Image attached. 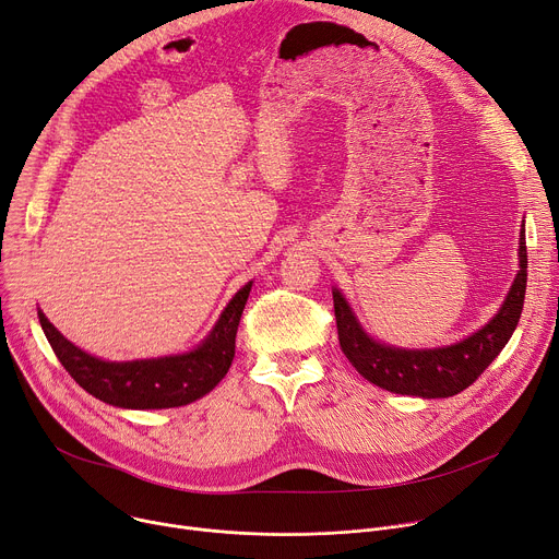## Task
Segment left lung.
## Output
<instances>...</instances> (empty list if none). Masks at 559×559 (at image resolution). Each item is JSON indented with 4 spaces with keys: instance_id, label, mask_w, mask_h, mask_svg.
<instances>
[{
    "instance_id": "obj_1",
    "label": "left lung",
    "mask_w": 559,
    "mask_h": 559,
    "mask_svg": "<svg viewBox=\"0 0 559 559\" xmlns=\"http://www.w3.org/2000/svg\"><path fill=\"white\" fill-rule=\"evenodd\" d=\"M526 236L519 238V274L497 317L461 344L436 350H402L378 344L357 323L340 289L332 292L340 346L357 373L380 389L400 395L450 397L474 384L503 350L524 310L528 281Z\"/></svg>"
}]
</instances>
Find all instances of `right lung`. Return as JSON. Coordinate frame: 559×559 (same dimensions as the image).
<instances>
[{"label":"right lung","mask_w":559,"mask_h":559,"mask_svg":"<svg viewBox=\"0 0 559 559\" xmlns=\"http://www.w3.org/2000/svg\"><path fill=\"white\" fill-rule=\"evenodd\" d=\"M249 289L251 283L234 296L202 346L193 353L162 359H96L67 342L43 312H37V317L56 357L87 393L121 408H173L195 402L227 376L236 355V332Z\"/></svg>","instance_id":"add662e5"}]
</instances>
